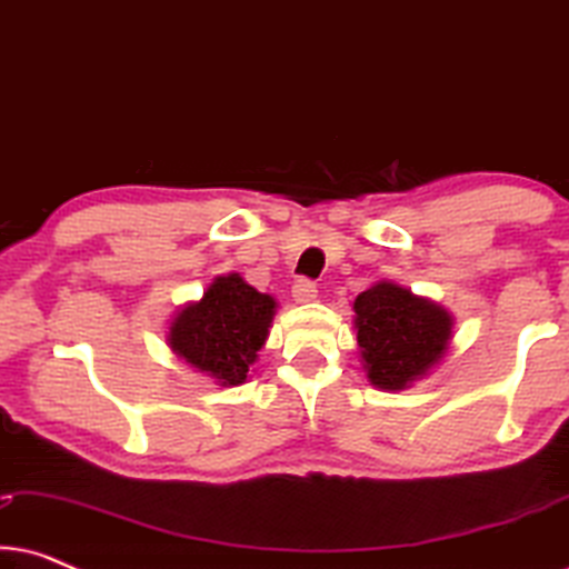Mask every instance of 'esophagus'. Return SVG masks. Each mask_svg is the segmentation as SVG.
<instances>
[{"mask_svg":"<svg viewBox=\"0 0 569 569\" xmlns=\"http://www.w3.org/2000/svg\"><path fill=\"white\" fill-rule=\"evenodd\" d=\"M292 298L298 302H313L318 298V287L310 279H298L292 287Z\"/></svg>","mask_w":569,"mask_h":569,"instance_id":"obj_1","label":"esophagus"}]
</instances>
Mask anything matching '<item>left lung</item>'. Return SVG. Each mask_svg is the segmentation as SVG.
Instances as JSON below:
<instances>
[{"instance_id":"8db88e82","label":"left lung","mask_w":569,"mask_h":569,"mask_svg":"<svg viewBox=\"0 0 569 569\" xmlns=\"http://www.w3.org/2000/svg\"><path fill=\"white\" fill-rule=\"evenodd\" d=\"M355 329L372 386L401 391L446 355L453 318L438 302L393 282H378L355 300Z\"/></svg>"}]
</instances>
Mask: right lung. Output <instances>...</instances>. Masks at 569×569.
Wrapping results in <instances>:
<instances>
[{
	"instance_id": "right-lung-1",
	"label": "right lung",
	"mask_w": 569,
	"mask_h": 569,
	"mask_svg": "<svg viewBox=\"0 0 569 569\" xmlns=\"http://www.w3.org/2000/svg\"><path fill=\"white\" fill-rule=\"evenodd\" d=\"M277 302L243 277H217L204 298L178 310L168 331L170 349L220 386H240L269 337Z\"/></svg>"
}]
</instances>
